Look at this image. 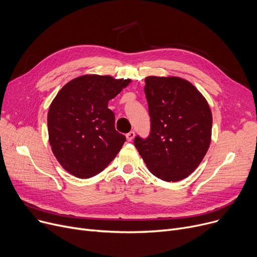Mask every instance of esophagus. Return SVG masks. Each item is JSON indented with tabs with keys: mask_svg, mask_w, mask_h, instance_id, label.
Listing matches in <instances>:
<instances>
[{
	"mask_svg": "<svg viewBox=\"0 0 257 257\" xmlns=\"http://www.w3.org/2000/svg\"><path fill=\"white\" fill-rule=\"evenodd\" d=\"M134 138H136V132H134V131H130L129 133L126 134V139H127L129 142H131Z\"/></svg>",
	"mask_w": 257,
	"mask_h": 257,
	"instance_id": "1",
	"label": "esophagus"
}]
</instances>
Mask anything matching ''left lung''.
I'll use <instances>...</instances> for the list:
<instances>
[{"mask_svg":"<svg viewBox=\"0 0 257 257\" xmlns=\"http://www.w3.org/2000/svg\"><path fill=\"white\" fill-rule=\"evenodd\" d=\"M151 133L134 146L154 176L168 182L186 178L203 160L210 142L212 114L206 99L183 78L145 79Z\"/></svg>","mask_w":257,"mask_h":257,"instance_id":"8db88e82","label":"left lung"}]
</instances>
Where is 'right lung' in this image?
Instances as JSON below:
<instances>
[{
    "mask_svg": "<svg viewBox=\"0 0 257 257\" xmlns=\"http://www.w3.org/2000/svg\"><path fill=\"white\" fill-rule=\"evenodd\" d=\"M130 82L131 79L83 75L67 82L52 101L48 111L50 146L73 176H96L121 149L126 138L115 130L108 102Z\"/></svg>",
    "mask_w": 257,
    "mask_h": 257,
    "instance_id": "add662e5",
    "label": "right lung"
}]
</instances>
